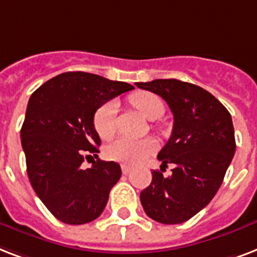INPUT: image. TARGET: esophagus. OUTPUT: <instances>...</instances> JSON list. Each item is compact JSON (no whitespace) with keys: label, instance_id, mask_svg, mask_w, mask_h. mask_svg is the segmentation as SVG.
<instances>
[{"label":"esophagus","instance_id":"esophagus-1","mask_svg":"<svg viewBox=\"0 0 257 257\" xmlns=\"http://www.w3.org/2000/svg\"><path fill=\"white\" fill-rule=\"evenodd\" d=\"M120 169H122L123 174H128V173L133 170V168H131V166H127V165H122V166H120Z\"/></svg>","mask_w":257,"mask_h":257}]
</instances>
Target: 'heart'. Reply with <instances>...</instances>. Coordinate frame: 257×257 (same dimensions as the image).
<instances>
[{
	"instance_id": "heart-1",
	"label": "heart",
	"mask_w": 257,
	"mask_h": 257,
	"mask_svg": "<svg viewBox=\"0 0 257 257\" xmlns=\"http://www.w3.org/2000/svg\"><path fill=\"white\" fill-rule=\"evenodd\" d=\"M130 103L145 116L154 120L161 118L165 112L164 101L154 93L142 91L130 97ZM93 127L103 139H110L116 131V103L107 101L101 104L93 115ZM157 149L156 142L150 138L134 139L119 138L108 145L106 149L107 157L112 161L126 165H135L146 160Z\"/></svg>"
}]
</instances>
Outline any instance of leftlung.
Wrapping results in <instances>:
<instances>
[{
	"mask_svg": "<svg viewBox=\"0 0 257 257\" xmlns=\"http://www.w3.org/2000/svg\"><path fill=\"white\" fill-rule=\"evenodd\" d=\"M160 95L174 116L172 137L158 153L172 176L154 172L141 192L146 214L161 224L188 221L220 189L236 150L233 123L225 107L206 89L177 79L135 83Z\"/></svg>",
	"mask_w": 257,
	"mask_h": 257,
	"instance_id": "1",
	"label": "left lung"
}]
</instances>
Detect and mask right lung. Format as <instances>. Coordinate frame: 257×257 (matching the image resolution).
Returning <instances> with one entry per match:
<instances>
[{
    "instance_id": "obj_1",
    "label": "right lung",
    "mask_w": 257,
    "mask_h": 257,
    "mask_svg": "<svg viewBox=\"0 0 257 257\" xmlns=\"http://www.w3.org/2000/svg\"><path fill=\"white\" fill-rule=\"evenodd\" d=\"M134 88L87 72L52 77L29 97L21 127V145L33 190L61 222L87 224L106 208L110 190L122 176L119 164L96 160L100 138L95 111L112 97Z\"/></svg>"
}]
</instances>
